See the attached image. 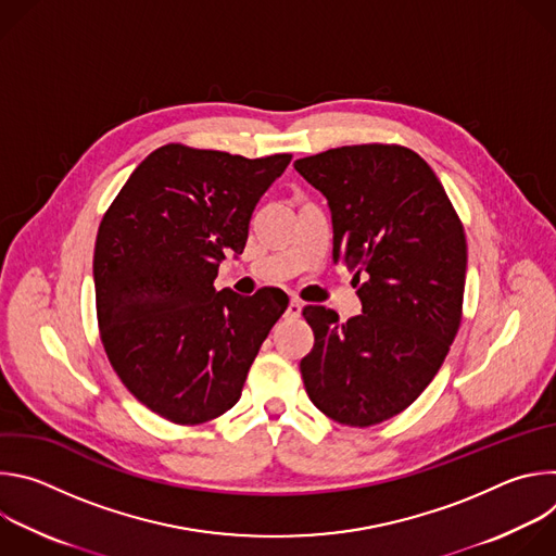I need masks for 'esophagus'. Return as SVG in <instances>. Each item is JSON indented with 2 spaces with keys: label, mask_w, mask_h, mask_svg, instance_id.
<instances>
[{
  "label": "esophagus",
  "mask_w": 556,
  "mask_h": 556,
  "mask_svg": "<svg viewBox=\"0 0 556 556\" xmlns=\"http://www.w3.org/2000/svg\"><path fill=\"white\" fill-rule=\"evenodd\" d=\"M301 309H303L301 301L290 299V303H288V307H286V316H290V319H296V316H301Z\"/></svg>",
  "instance_id": "esophagus-1"
}]
</instances>
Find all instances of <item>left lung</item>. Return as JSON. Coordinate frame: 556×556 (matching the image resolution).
I'll list each match as a JSON object with an SVG mask.
<instances>
[{"label": "left lung", "instance_id": "1", "mask_svg": "<svg viewBox=\"0 0 556 556\" xmlns=\"http://www.w3.org/2000/svg\"><path fill=\"white\" fill-rule=\"evenodd\" d=\"M294 169L332 211L337 264L354 273L363 314L345 324L305 305L314 348L301 376L314 407L348 427L405 412L444 363L462 321L464 226L422 157L401 144H352Z\"/></svg>", "mask_w": 556, "mask_h": 556}]
</instances>
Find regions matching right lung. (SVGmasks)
I'll use <instances>...</instances> for the list:
<instances>
[{"label":"right lung","mask_w":556,"mask_h":556,"mask_svg":"<svg viewBox=\"0 0 556 556\" xmlns=\"http://www.w3.org/2000/svg\"><path fill=\"white\" fill-rule=\"evenodd\" d=\"M165 144L129 176L99 226L97 316L123 384L153 414L202 425L242 395L249 369L288 307L279 288L215 290L226 253L242 255L260 198L290 165Z\"/></svg>","instance_id":"right-lung-1"}]
</instances>
